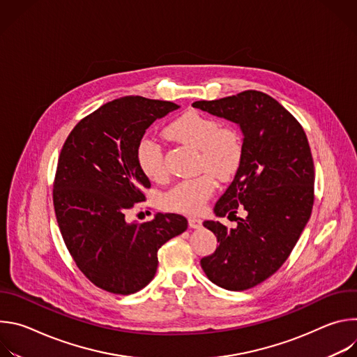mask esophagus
I'll use <instances>...</instances> for the list:
<instances>
[{"mask_svg":"<svg viewBox=\"0 0 357 357\" xmlns=\"http://www.w3.org/2000/svg\"><path fill=\"white\" fill-rule=\"evenodd\" d=\"M188 223H189V227H192V229H200L202 227V220L197 219V218H189Z\"/></svg>","mask_w":357,"mask_h":357,"instance_id":"esophagus-1","label":"esophagus"}]
</instances>
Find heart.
Here are the masks:
<instances>
[{
  "instance_id": "heart-1",
  "label": "heart",
  "mask_w": 357,
  "mask_h": 357,
  "mask_svg": "<svg viewBox=\"0 0 357 357\" xmlns=\"http://www.w3.org/2000/svg\"><path fill=\"white\" fill-rule=\"evenodd\" d=\"M165 134L181 144L197 149L196 171L200 175L181 181L169 189L164 197V208L186 215H197L205 208L208 199L216 189V179L225 181L236 174L243 160V141L231 127H223L208 114L188 110L175 117L167 127ZM135 160L141 172L151 181H162L167 167L161 145L142 138L135 149Z\"/></svg>"
}]
</instances>
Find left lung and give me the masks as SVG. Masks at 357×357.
I'll list each match as a JSON object with an SVG mask.
<instances>
[{"label":"left lung","mask_w":357,"mask_h":357,"mask_svg":"<svg viewBox=\"0 0 357 357\" xmlns=\"http://www.w3.org/2000/svg\"><path fill=\"white\" fill-rule=\"evenodd\" d=\"M196 109L223 117L243 131V160L216 202L215 213L234 218L237 227L206 220L216 251L200 260L208 278L229 291H244L270 278L287 261L314 206L315 169L307 134L271 96L245 90ZM238 207L248 212L235 216Z\"/></svg>","instance_id":"8db88e82"}]
</instances>
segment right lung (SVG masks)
I'll use <instances>...</instances> for the list:
<instances>
[{
    "mask_svg": "<svg viewBox=\"0 0 357 357\" xmlns=\"http://www.w3.org/2000/svg\"><path fill=\"white\" fill-rule=\"evenodd\" d=\"M179 109L164 100L126 96L82 119L68 135L54 181V208L77 268L96 287L128 295L154 278L158 250L188 229L175 213L127 222L151 186L135 160L145 130Z\"/></svg>",
    "mask_w": 357,
    "mask_h": 357,
    "instance_id": "right-lung-1",
    "label": "right lung"
}]
</instances>
